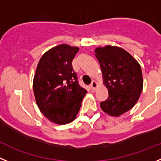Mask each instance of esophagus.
Returning <instances> with one entry per match:
<instances>
[{
    "label": "esophagus",
    "instance_id": "obj_1",
    "mask_svg": "<svg viewBox=\"0 0 161 161\" xmlns=\"http://www.w3.org/2000/svg\"><path fill=\"white\" fill-rule=\"evenodd\" d=\"M97 86H98V83H97L95 81H92V82H91V85H90V87H91V90L92 91H96Z\"/></svg>",
    "mask_w": 161,
    "mask_h": 161
}]
</instances>
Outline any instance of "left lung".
<instances>
[{
    "label": "left lung",
    "mask_w": 161,
    "mask_h": 161,
    "mask_svg": "<svg viewBox=\"0 0 161 161\" xmlns=\"http://www.w3.org/2000/svg\"><path fill=\"white\" fill-rule=\"evenodd\" d=\"M108 98L100 103L104 112L119 116L136 103L143 89L140 64L128 52L116 46H107L95 50Z\"/></svg>",
    "instance_id": "8db88e82"
}]
</instances>
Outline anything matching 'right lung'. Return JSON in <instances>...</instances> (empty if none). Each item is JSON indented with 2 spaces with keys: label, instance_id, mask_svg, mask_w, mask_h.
<instances>
[{
  "label": "right lung",
  "instance_id": "right-lung-1",
  "mask_svg": "<svg viewBox=\"0 0 161 161\" xmlns=\"http://www.w3.org/2000/svg\"><path fill=\"white\" fill-rule=\"evenodd\" d=\"M78 47L62 44L45 53L34 79L36 102L43 115L58 124L75 119L87 92L79 85L72 61Z\"/></svg>",
  "mask_w": 161,
  "mask_h": 161
}]
</instances>
